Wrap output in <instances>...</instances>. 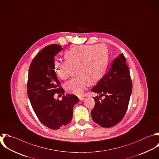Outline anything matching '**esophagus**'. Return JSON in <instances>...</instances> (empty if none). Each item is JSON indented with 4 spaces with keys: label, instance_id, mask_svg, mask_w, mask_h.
<instances>
[{
    "label": "esophagus",
    "instance_id": "obj_1",
    "mask_svg": "<svg viewBox=\"0 0 159 159\" xmlns=\"http://www.w3.org/2000/svg\"><path fill=\"white\" fill-rule=\"evenodd\" d=\"M79 99L80 101H83L84 99V97H79Z\"/></svg>",
    "mask_w": 159,
    "mask_h": 159
}]
</instances>
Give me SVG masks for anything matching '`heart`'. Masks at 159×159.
Listing matches in <instances>:
<instances>
[{
	"label": "heart",
	"instance_id": "obj_1",
	"mask_svg": "<svg viewBox=\"0 0 159 159\" xmlns=\"http://www.w3.org/2000/svg\"><path fill=\"white\" fill-rule=\"evenodd\" d=\"M65 59L66 61L55 62V72L60 79L66 80L76 68L78 76L66 82L65 89L70 93L81 95L89 83H95L103 76L107 66L108 51L102 44L78 45L65 53Z\"/></svg>",
	"mask_w": 159,
	"mask_h": 159
}]
</instances>
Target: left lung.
<instances>
[{"mask_svg": "<svg viewBox=\"0 0 159 159\" xmlns=\"http://www.w3.org/2000/svg\"><path fill=\"white\" fill-rule=\"evenodd\" d=\"M129 69L123 54L114 60L109 71L99 81L91 91L99 94L94 98L95 106L91 112L93 120L104 127H111L124 117L132 93Z\"/></svg>", "mask_w": 159, "mask_h": 159, "instance_id": "left-lung-1", "label": "left lung"}]
</instances>
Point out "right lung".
<instances>
[{"mask_svg":"<svg viewBox=\"0 0 159 159\" xmlns=\"http://www.w3.org/2000/svg\"><path fill=\"white\" fill-rule=\"evenodd\" d=\"M63 50L60 45L43 48L32 61L29 71L27 93L32 108L40 122L52 129H58L72 119L73 109L79 99L73 94L63 95L64 89L55 72V56Z\"/></svg>","mask_w":159,"mask_h":159,"instance_id":"1","label":"right lung"}]
</instances>
